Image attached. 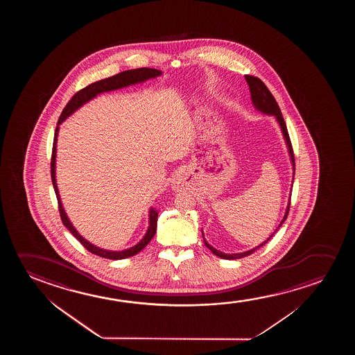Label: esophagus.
Masks as SVG:
<instances>
[{
	"label": "esophagus",
	"instance_id": "obj_1",
	"mask_svg": "<svg viewBox=\"0 0 355 355\" xmlns=\"http://www.w3.org/2000/svg\"><path fill=\"white\" fill-rule=\"evenodd\" d=\"M184 178L182 175H177L172 182V190L180 191V190L184 189Z\"/></svg>",
	"mask_w": 355,
	"mask_h": 355
}]
</instances>
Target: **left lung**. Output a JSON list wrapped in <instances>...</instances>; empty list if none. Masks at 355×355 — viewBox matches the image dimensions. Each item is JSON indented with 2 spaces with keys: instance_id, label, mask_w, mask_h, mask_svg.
<instances>
[{
  "instance_id": "1",
  "label": "left lung",
  "mask_w": 355,
  "mask_h": 355,
  "mask_svg": "<svg viewBox=\"0 0 355 355\" xmlns=\"http://www.w3.org/2000/svg\"><path fill=\"white\" fill-rule=\"evenodd\" d=\"M245 78H246V83H248V88H250V92H251V99H252L253 107H256L257 110L263 112V114H267V115H272V116L277 119V123H279V126L282 128V136H284V139L286 141L287 149H288V155H290V160H291L292 164V171H293V177H295V156H293V150H292L291 141H290V137H288V132H287L286 123L284 121V117H282V112H280V107L277 105V101H275V98L272 97V93L268 89L267 86L264 85L262 80H259L258 78H254V76H251V75H245ZM292 184H293V178H292ZM291 201V193H290V200H288V204H287L286 211H285V214H284V218H282V222L279 224V227L275 229V232L269 236V238L266 240V241H263L261 245H258L256 248H253L252 250H248V251H245V252L240 253H224L222 251H218L217 248H214V246H211L206 240H205L204 236V243L206 248H209L211 250V252L216 254V256H218V257L223 258V259H239V258L246 257V256H250L251 253L254 252L256 250H258L259 248H262L264 243H267L270 238H272V235L277 233V229L282 227V223L285 222V219L287 218V214H288V211H290V202ZM204 235V233H202Z\"/></svg>"
}]
</instances>
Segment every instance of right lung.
<instances>
[{
	"instance_id": "right-lung-1",
	"label": "right lung",
	"mask_w": 355,
	"mask_h": 355,
	"mask_svg": "<svg viewBox=\"0 0 355 355\" xmlns=\"http://www.w3.org/2000/svg\"><path fill=\"white\" fill-rule=\"evenodd\" d=\"M162 71L157 70V69L150 68H139L133 69V70H126L122 73H116L112 78H104L97 83H91L88 85L87 87L83 88L81 91L73 94V97L69 101L68 104L65 105L63 112L60 114L59 117L58 123H57V128L54 132V141L53 149H52V160H51V177H52V183H53L54 191L57 195V200H58L59 214H60V218L63 222L64 225L67 227L69 232L73 234L75 238L78 239L80 243H83L85 248H87L89 252L97 254L99 257L107 258V259H125V258L132 257L138 252H141L143 248H146L148 243H150L151 239L155 235L156 227H157V211L156 209H149V227L146 230V235L143 236L141 241L132 246V248L122 250V251H110V250H104V248H98L96 245L87 241L86 239L83 238V235L78 234V230L75 229L73 223L70 222L68 216L64 211L63 204L60 200V195H59L58 187H57V180H55V156H57V138H58L59 125L62 122L65 121V119H68L71 114L76 112L78 109L83 107V104L89 102L91 99L97 97L98 94L103 92H110V91H115V89H120V88L128 87L131 85H137V83H146V80L149 78H155L160 76Z\"/></svg>"
}]
</instances>
